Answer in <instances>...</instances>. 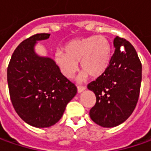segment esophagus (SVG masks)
Masks as SVG:
<instances>
[{
	"label": "esophagus",
	"instance_id": "1",
	"mask_svg": "<svg viewBox=\"0 0 151 151\" xmlns=\"http://www.w3.org/2000/svg\"><path fill=\"white\" fill-rule=\"evenodd\" d=\"M85 90H86V86H77V91H78L79 93L82 92V91Z\"/></svg>",
	"mask_w": 151,
	"mask_h": 151
}]
</instances>
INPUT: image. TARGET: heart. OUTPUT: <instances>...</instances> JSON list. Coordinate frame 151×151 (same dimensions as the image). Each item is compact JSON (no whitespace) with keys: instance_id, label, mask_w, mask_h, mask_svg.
Segmentation results:
<instances>
[{"instance_id":"heart-1","label":"heart","mask_w":151,"mask_h":151,"mask_svg":"<svg viewBox=\"0 0 151 151\" xmlns=\"http://www.w3.org/2000/svg\"><path fill=\"white\" fill-rule=\"evenodd\" d=\"M64 51L55 53V62L61 74L68 79L74 77L78 70V62L83 70L80 80L90 75L99 77L106 72L112 57V46L105 36L92 35L68 42Z\"/></svg>"}]
</instances>
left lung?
<instances>
[{"label":"left lung","instance_id":"obj_1","mask_svg":"<svg viewBox=\"0 0 151 151\" xmlns=\"http://www.w3.org/2000/svg\"><path fill=\"white\" fill-rule=\"evenodd\" d=\"M113 45L114 54L106 72L87 85L96 97L90 110L91 119L104 128L121 124L132 114L142 79V65L134 46L118 36Z\"/></svg>","mask_w":151,"mask_h":151}]
</instances>
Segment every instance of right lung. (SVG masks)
<instances>
[{"mask_svg": "<svg viewBox=\"0 0 151 151\" xmlns=\"http://www.w3.org/2000/svg\"><path fill=\"white\" fill-rule=\"evenodd\" d=\"M50 36L37 33L22 41L7 67L9 93L15 111L36 128L55 124L77 92L76 86L61 74L55 61L34 51L37 41Z\"/></svg>", "mask_w": 151, "mask_h": 151, "instance_id": "obj_1", "label": "right lung"}]
</instances>
